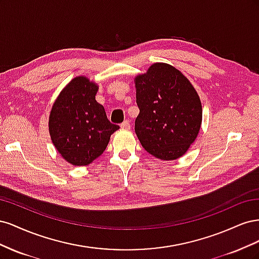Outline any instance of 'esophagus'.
<instances>
[{"label": "esophagus", "mask_w": 259, "mask_h": 259, "mask_svg": "<svg viewBox=\"0 0 259 259\" xmlns=\"http://www.w3.org/2000/svg\"><path fill=\"white\" fill-rule=\"evenodd\" d=\"M121 128L123 130H130L131 128V123L128 120H125L122 124H121Z\"/></svg>", "instance_id": "esophagus-1"}]
</instances>
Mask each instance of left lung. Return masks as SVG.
<instances>
[{
  "instance_id": "obj_1",
  "label": "left lung",
  "mask_w": 259,
  "mask_h": 259,
  "mask_svg": "<svg viewBox=\"0 0 259 259\" xmlns=\"http://www.w3.org/2000/svg\"><path fill=\"white\" fill-rule=\"evenodd\" d=\"M139 114L135 132L145 150L163 161L184 155L201 128L197 91L175 67L155 62L135 77Z\"/></svg>"
}]
</instances>
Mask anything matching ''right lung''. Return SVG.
I'll list each match as a JSON object with an SVG mask.
<instances>
[{"instance_id":"1","label":"right lung","mask_w":259,"mask_h":259,"mask_svg":"<svg viewBox=\"0 0 259 259\" xmlns=\"http://www.w3.org/2000/svg\"><path fill=\"white\" fill-rule=\"evenodd\" d=\"M97 83L80 75L60 92L52 107L49 130L53 145L68 163L89 165L104 153L120 127L107 119L95 96Z\"/></svg>"}]
</instances>
